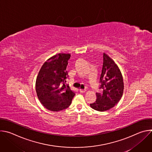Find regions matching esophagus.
I'll return each mask as SVG.
<instances>
[{
  "label": "esophagus",
  "instance_id": "1",
  "mask_svg": "<svg viewBox=\"0 0 152 152\" xmlns=\"http://www.w3.org/2000/svg\"><path fill=\"white\" fill-rule=\"evenodd\" d=\"M79 91L81 93H85L86 91V90L85 89H80L79 90Z\"/></svg>",
  "mask_w": 152,
  "mask_h": 152
}]
</instances>
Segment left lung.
<instances>
[{
	"mask_svg": "<svg viewBox=\"0 0 152 152\" xmlns=\"http://www.w3.org/2000/svg\"><path fill=\"white\" fill-rule=\"evenodd\" d=\"M100 93H97V99L90 104L93 109L105 111L113 107L121 99L124 90L121 73L115 62L103 53V62L100 77Z\"/></svg>",
	"mask_w": 152,
	"mask_h": 152,
	"instance_id": "left-lung-1",
	"label": "left lung"
}]
</instances>
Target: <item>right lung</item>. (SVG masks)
<instances>
[{
  "label": "right lung",
  "instance_id": "1",
  "mask_svg": "<svg viewBox=\"0 0 152 152\" xmlns=\"http://www.w3.org/2000/svg\"><path fill=\"white\" fill-rule=\"evenodd\" d=\"M70 54L59 53L44 63L37 77L35 89L41 104L52 111L67 108L75 93L66 85L68 73L66 68Z\"/></svg>",
  "mask_w": 152,
  "mask_h": 152
}]
</instances>
